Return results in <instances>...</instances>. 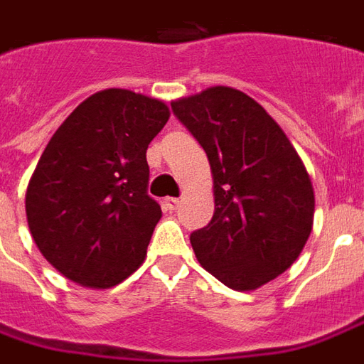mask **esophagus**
<instances>
[{
	"label": "esophagus",
	"mask_w": 364,
	"mask_h": 364,
	"mask_svg": "<svg viewBox=\"0 0 364 364\" xmlns=\"http://www.w3.org/2000/svg\"><path fill=\"white\" fill-rule=\"evenodd\" d=\"M178 204H180V200H178V198H164L162 208H164L166 212H172V210H176Z\"/></svg>",
	"instance_id": "1"
}]
</instances>
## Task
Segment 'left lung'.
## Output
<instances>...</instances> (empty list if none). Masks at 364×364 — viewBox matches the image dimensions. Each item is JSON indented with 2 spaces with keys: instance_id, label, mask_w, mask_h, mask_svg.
I'll return each instance as SVG.
<instances>
[{
  "instance_id": "1",
  "label": "left lung",
  "mask_w": 364,
  "mask_h": 364,
  "mask_svg": "<svg viewBox=\"0 0 364 364\" xmlns=\"http://www.w3.org/2000/svg\"><path fill=\"white\" fill-rule=\"evenodd\" d=\"M172 112L214 176V215L190 234L198 262L232 289H257L297 259L311 234L315 196L301 158L262 105L230 87L172 102Z\"/></svg>"
}]
</instances>
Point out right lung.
<instances>
[{"label":"right lung","mask_w":364,"mask_h":364,"mask_svg":"<svg viewBox=\"0 0 364 364\" xmlns=\"http://www.w3.org/2000/svg\"><path fill=\"white\" fill-rule=\"evenodd\" d=\"M164 102L124 89L89 97L49 140L25 194L45 259L71 282L112 287L139 267L162 210L149 196L150 140Z\"/></svg>","instance_id":"add662e5"}]
</instances>
